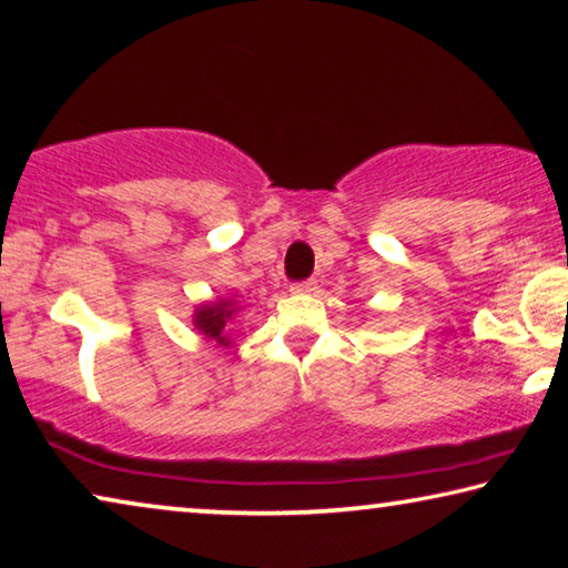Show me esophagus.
<instances>
[{
  "label": "esophagus",
  "mask_w": 568,
  "mask_h": 568,
  "mask_svg": "<svg viewBox=\"0 0 568 568\" xmlns=\"http://www.w3.org/2000/svg\"><path fill=\"white\" fill-rule=\"evenodd\" d=\"M293 293H313L315 291V281H303V283H295L291 287Z\"/></svg>",
  "instance_id": "obj_1"
}]
</instances>
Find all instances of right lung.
Segmentation results:
<instances>
[{"label": "right lung", "instance_id": "1", "mask_svg": "<svg viewBox=\"0 0 568 568\" xmlns=\"http://www.w3.org/2000/svg\"><path fill=\"white\" fill-rule=\"evenodd\" d=\"M240 305L235 295L217 297V301H205L195 305L192 311V325L203 335L207 343H215V348H230L233 338H230V325H233L235 315L240 313Z\"/></svg>", "mask_w": 568, "mask_h": 568}]
</instances>
